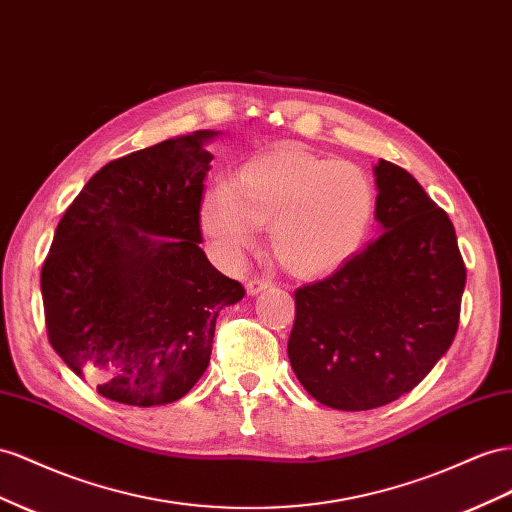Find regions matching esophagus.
<instances>
[{"label": "esophagus", "mask_w": 512, "mask_h": 512, "mask_svg": "<svg viewBox=\"0 0 512 512\" xmlns=\"http://www.w3.org/2000/svg\"><path fill=\"white\" fill-rule=\"evenodd\" d=\"M247 295H258V293H262V290H267V288H271V280H267V278H252L250 282H247Z\"/></svg>", "instance_id": "34e87169"}]
</instances>
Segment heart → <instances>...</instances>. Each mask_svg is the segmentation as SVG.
Here are the masks:
<instances>
[{"instance_id":"b5f03b06","label":"heart","mask_w":512,"mask_h":512,"mask_svg":"<svg viewBox=\"0 0 512 512\" xmlns=\"http://www.w3.org/2000/svg\"><path fill=\"white\" fill-rule=\"evenodd\" d=\"M375 215L377 187L366 170L284 146L206 193L200 228L228 267L241 265L256 230L269 228V250L288 273L321 278L362 250Z\"/></svg>"}]
</instances>
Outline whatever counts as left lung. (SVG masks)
<instances>
[{
    "label": "left lung",
    "mask_w": 512,
    "mask_h": 512,
    "mask_svg": "<svg viewBox=\"0 0 512 512\" xmlns=\"http://www.w3.org/2000/svg\"><path fill=\"white\" fill-rule=\"evenodd\" d=\"M381 237L295 290L288 359L319 403L366 411L411 392L459 327L465 265L448 215L407 170L375 165Z\"/></svg>",
    "instance_id": "left-lung-1"
}]
</instances>
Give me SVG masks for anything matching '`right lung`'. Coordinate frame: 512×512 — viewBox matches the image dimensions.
Masks as SVG:
<instances>
[{
  "mask_svg": "<svg viewBox=\"0 0 512 512\" xmlns=\"http://www.w3.org/2000/svg\"><path fill=\"white\" fill-rule=\"evenodd\" d=\"M217 135L109 161L55 228L40 273L49 342L114 403L183 398L209 366L219 310L245 295L200 247L204 144Z\"/></svg>",
  "mask_w": 512,
  "mask_h": 512,
  "instance_id": "right-lung-1",
  "label": "right lung"
}]
</instances>
